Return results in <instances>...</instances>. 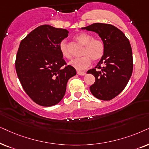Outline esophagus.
<instances>
[{
    "mask_svg": "<svg viewBox=\"0 0 149 149\" xmlns=\"http://www.w3.org/2000/svg\"><path fill=\"white\" fill-rule=\"evenodd\" d=\"M77 73H78L79 76H84V75H86V72H84V71H78Z\"/></svg>",
    "mask_w": 149,
    "mask_h": 149,
    "instance_id": "esophagus-1",
    "label": "esophagus"
}]
</instances>
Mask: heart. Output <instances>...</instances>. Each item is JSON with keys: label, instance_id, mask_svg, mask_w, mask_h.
<instances>
[{"label": "heart", "instance_id": "1", "mask_svg": "<svg viewBox=\"0 0 149 149\" xmlns=\"http://www.w3.org/2000/svg\"><path fill=\"white\" fill-rule=\"evenodd\" d=\"M75 39L81 44L85 45L82 53L84 56L73 59L69 63L77 70H84L91 65V59L94 61H97L104 56L105 45L101 39H93L92 35L86 33H79L75 36ZM59 49L64 58H71V54L67 48L66 40L61 41L59 43Z\"/></svg>", "mask_w": 149, "mask_h": 149}]
</instances>
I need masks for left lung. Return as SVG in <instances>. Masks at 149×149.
<instances>
[{
  "label": "left lung",
  "mask_w": 149,
  "mask_h": 149,
  "mask_svg": "<svg viewBox=\"0 0 149 149\" xmlns=\"http://www.w3.org/2000/svg\"><path fill=\"white\" fill-rule=\"evenodd\" d=\"M81 29L95 32L104 43V56L95 69L87 73L95 78L90 86L93 96L101 100H111L123 91L132 76L133 57L130 41L121 31L109 24L94 23Z\"/></svg>",
  "instance_id": "1"
}]
</instances>
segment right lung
Wrapping results in <instances>:
<instances>
[{"label":"right lung","instance_id":"add662e5","mask_svg":"<svg viewBox=\"0 0 149 149\" xmlns=\"http://www.w3.org/2000/svg\"><path fill=\"white\" fill-rule=\"evenodd\" d=\"M69 31L49 25H41L22 40L15 60L19 82L36 104L52 106L63 100L69 79L76 70L66 64L59 43Z\"/></svg>","mask_w":149,"mask_h":149}]
</instances>
